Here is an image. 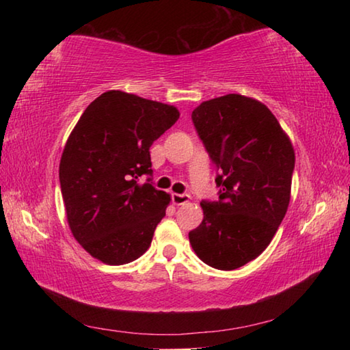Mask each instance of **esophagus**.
<instances>
[{
  "mask_svg": "<svg viewBox=\"0 0 350 350\" xmlns=\"http://www.w3.org/2000/svg\"><path fill=\"white\" fill-rule=\"evenodd\" d=\"M171 199H173V204L174 205H183L189 202V194H177V193H173V196H171Z\"/></svg>",
  "mask_w": 350,
  "mask_h": 350,
  "instance_id": "34e87169",
  "label": "esophagus"
}]
</instances>
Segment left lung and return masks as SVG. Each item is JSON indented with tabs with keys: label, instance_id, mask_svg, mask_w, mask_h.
Segmentation results:
<instances>
[{
	"label": "left lung",
	"instance_id": "obj_1",
	"mask_svg": "<svg viewBox=\"0 0 350 350\" xmlns=\"http://www.w3.org/2000/svg\"><path fill=\"white\" fill-rule=\"evenodd\" d=\"M216 163L219 200H202V224L188 233L194 253L219 270L256 259L286 216L295 150L271 111L259 100L227 94L191 114Z\"/></svg>",
	"mask_w": 350,
	"mask_h": 350
}]
</instances>
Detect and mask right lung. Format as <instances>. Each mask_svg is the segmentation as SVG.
Listing matches in <instances>:
<instances>
[{
    "label": "right lung",
    "instance_id": "right-lung-1",
    "mask_svg": "<svg viewBox=\"0 0 350 350\" xmlns=\"http://www.w3.org/2000/svg\"><path fill=\"white\" fill-rule=\"evenodd\" d=\"M176 106L108 91L83 112L60 161L70 232L92 258L122 265L151 245L170 194L154 188L150 148L179 118Z\"/></svg>",
    "mask_w": 350,
    "mask_h": 350
}]
</instances>
